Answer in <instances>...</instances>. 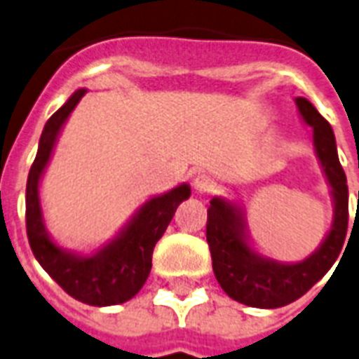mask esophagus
<instances>
[{"instance_id":"34e87169","label":"esophagus","mask_w":359,"mask_h":359,"mask_svg":"<svg viewBox=\"0 0 359 359\" xmlns=\"http://www.w3.org/2000/svg\"><path fill=\"white\" fill-rule=\"evenodd\" d=\"M193 185L194 191L200 194H209L215 191V182L208 176V174H198V176L194 177Z\"/></svg>"}]
</instances>
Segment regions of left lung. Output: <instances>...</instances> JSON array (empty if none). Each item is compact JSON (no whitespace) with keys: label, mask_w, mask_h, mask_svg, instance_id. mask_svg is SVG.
Returning <instances> with one entry per match:
<instances>
[{"label":"left lung","mask_w":359,"mask_h":359,"mask_svg":"<svg viewBox=\"0 0 359 359\" xmlns=\"http://www.w3.org/2000/svg\"><path fill=\"white\" fill-rule=\"evenodd\" d=\"M294 103L302 118L313 128L315 150L334 189V224L319 250L294 265L265 259L246 245L245 220L239 209L220 198H213L208 209L205 237L217 282L229 298L252 308H282L308 293L339 257L346 239L348 187L332 126L306 98H297Z\"/></svg>","instance_id":"obj_1"}]
</instances>
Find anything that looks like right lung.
<instances>
[{
	"mask_svg": "<svg viewBox=\"0 0 359 359\" xmlns=\"http://www.w3.org/2000/svg\"><path fill=\"white\" fill-rule=\"evenodd\" d=\"M83 94L85 88L72 94L70 100L51 114L40 135L39 151L31 165L25 189V228L36 261L66 293L88 306H114L133 298L144 285L151 271L156 243L170 224L177 205L191 196V189L189 185H180L163 196L151 198L135 215L118 239L94 256H74L53 245L42 224L39 182L57 135Z\"/></svg>",
	"mask_w": 359,
	"mask_h": 359,
	"instance_id": "add662e5",
	"label": "right lung"
}]
</instances>
